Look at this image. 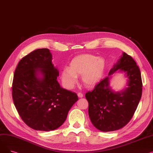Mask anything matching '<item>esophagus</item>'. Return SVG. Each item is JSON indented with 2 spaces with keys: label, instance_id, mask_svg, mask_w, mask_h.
<instances>
[{
  "label": "esophagus",
  "instance_id": "1",
  "mask_svg": "<svg viewBox=\"0 0 153 153\" xmlns=\"http://www.w3.org/2000/svg\"><path fill=\"white\" fill-rule=\"evenodd\" d=\"M77 95H78V97H80V98H81V97H83V94L81 92H78Z\"/></svg>",
  "mask_w": 153,
  "mask_h": 153
}]
</instances>
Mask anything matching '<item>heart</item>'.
<instances>
[{
    "instance_id": "1",
    "label": "heart",
    "mask_w": 153,
    "mask_h": 153,
    "mask_svg": "<svg viewBox=\"0 0 153 153\" xmlns=\"http://www.w3.org/2000/svg\"><path fill=\"white\" fill-rule=\"evenodd\" d=\"M105 68V61L103 58L89 54H82L72 59L69 67L62 69L61 79L64 85L71 89L77 82V75H82L84 84L92 86L100 81Z\"/></svg>"
}]
</instances>
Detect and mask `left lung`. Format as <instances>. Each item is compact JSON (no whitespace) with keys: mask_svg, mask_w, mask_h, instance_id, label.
<instances>
[{"mask_svg":"<svg viewBox=\"0 0 153 153\" xmlns=\"http://www.w3.org/2000/svg\"><path fill=\"white\" fill-rule=\"evenodd\" d=\"M119 69L128 77V87L114 92L109 87V77L96 84L85 94L89 115L93 125L100 131H115L125 126L133 117L142 95L141 72L135 61L125 53L110 70L108 75Z\"/></svg>","mask_w":153,"mask_h":153,"instance_id":"obj_1","label":"left lung"}]
</instances>
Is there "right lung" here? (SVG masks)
Returning a JSON list of instances; mask_svg holds the SVG:
<instances>
[{
    "instance_id": "obj_1",
    "label": "right lung",
    "mask_w": 153,
    "mask_h": 153,
    "mask_svg": "<svg viewBox=\"0 0 153 153\" xmlns=\"http://www.w3.org/2000/svg\"><path fill=\"white\" fill-rule=\"evenodd\" d=\"M39 71L43 78L37 77ZM59 71L52 64L47 48L37 49L19 61L12 82V98L19 115L35 130L51 131L65 122L68 111L78 100L73 92L57 81Z\"/></svg>"
}]
</instances>
